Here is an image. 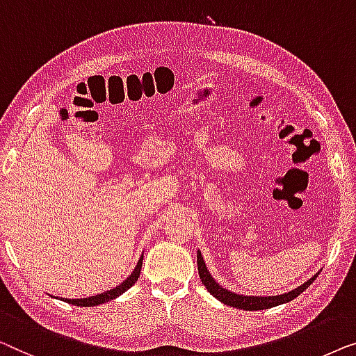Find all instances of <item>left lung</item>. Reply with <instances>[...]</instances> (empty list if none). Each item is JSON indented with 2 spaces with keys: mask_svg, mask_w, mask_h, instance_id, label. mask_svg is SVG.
I'll list each match as a JSON object with an SVG mask.
<instances>
[{
  "mask_svg": "<svg viewBox=\"0 0 356 356\" xmlns=\"http://www.w3.org/2000/svg\"><path fill=\"white\" fill-rule=\"evenodd\" d=\"M197 264H198V274H200V279H202V284L204 287L208 289V292L213 295V297H216L219 302L224 303V305H229V307H234V308H238V309H247V312H258V309H268V308H273V307H277V305H282V303H289L292 302L293 298H297L300 293L305 292L309 285H312L314 280H316V276H313L307 282L300 285V287L290 290L287 293H282V295H273V297H247V295H238V293H234L230 292V290L224 289L222 285H219L216 280L213 279L211 274H209L207 264H204V259L202 257V252L197 253Z\"/></svg>",
  "mask_w": 356,
  "mask_h": 356,
  "instance_id": "left-lung-1",
  "label": "left lung"
}]
</instances>
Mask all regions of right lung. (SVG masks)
Returning <instances> with one entry per match:
<instances>
[{
  "mask_svg": "<svg viewBox=\"0 0 356 356\" xmlns=\"http://www.w3.org/2000/svg\"><path fill=\"white\" fill-rule=\"evenodd\" d=\"M142 261H143V254L140 257L137 266L132 271V274L124 280L122 284H119L118 287H114L111 290H108V292H103V293H98V295H93V297H87V298H61L63 302L66 303H71V305H76V307H97V305H102V303H106L109 300L113 298H118L119 295H122L126 290H129L132 285L137 282V279L140 277V271H142Z\"/></svg>",
  "mask_w": 356,
  "mask_h": 356,
  "instance_id": "add662e5",
  "label": "right lung"
}]
</instances>
